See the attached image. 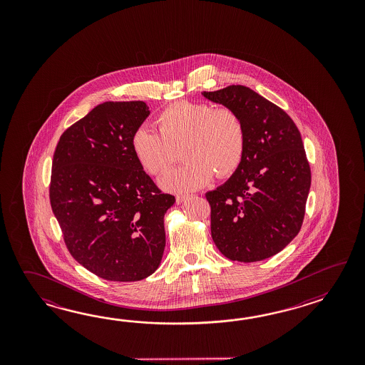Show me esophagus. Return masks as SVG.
Returning a JSON list of instances; mask_svg holds the SVG:
<instances>
[{
  "label": "esophagus",
  "instance_id": "1",
  "mask_svg": "<svg viewBox=\"0 0 365 365\" xmlns=\"http://www.w3.org/2000/svg\"><path fill=\"white\" fill-rule=\"evenodd\" d=\"M189 197H190L189 194H179V195H176V201H178V203H182V202L186 201Z\"/></svg>",
  "mask_w": 365,
  "mask_h": 365
}]
</instances>
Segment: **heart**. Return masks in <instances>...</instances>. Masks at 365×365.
<instances>
[{"label":"heart","mask_w":365,"mask_h":365,"mask_svg":"<svg viewBox=\"0 0 365 365\" xmlns=\"http://www.w3.org/2000/svg\"><path fill=\"white\" fill-rule=\"evenodd\" d=\"M159 135L148 128L133 133L130 146L140 167L153 176L171 168L179 153L186 163L168 172L160 186L172 193H187L207 185L217 172L227 178L239 168L247 132L240 115L230 107L181 101L156 116Z\"/></svg>","instance_id":"heart-1"}]
</instances>
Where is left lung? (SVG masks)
Masks as SVG:
<instances>
[{
	"instance_id": "1",
	"label": "left lung",
	"mask_w": 365,
	"mask_h": 365,
	"mask_svg": "<svg viewBox=\"0 0 365 365\" xmlns=\"http://www.w3.org/2000/svg\"><path fill=\"white\" fill-rule=\"evenodd\" d=\"M202 95L235 109L247 132L239 168L206 193L211 237L232 261H262L286 248L303 225L310 168L302 135L283 109L249 87L228 86Z\"/></svg>"
}]
</instances>
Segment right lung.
I'll use <instances>...</instances> for the list:
<instances>
[{
	"label": "right lung",
	"mask_w": 365,
	"mask_h": 365,
	"mask_svg": "<svg viewBox=\"0 0 365 365\" xmlns=\"http://www.w3.org/2000/svg\"><path fill=\"white\" fill-rule=\"evenodd\" d=\"M148 115L143 101H106L56 148L51 206L70 255L103 279H145L163 257L164 214L175 197L156 187L130 146Z\"/></svg>",
	"instance_id": "obj_1"
}]
</instances>
